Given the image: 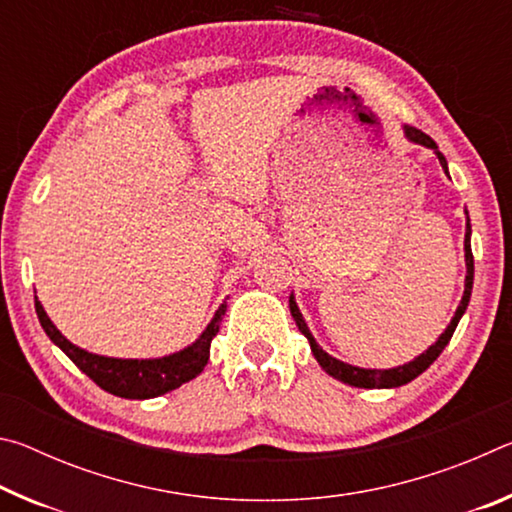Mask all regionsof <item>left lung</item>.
Instances as JSON below:
<instances>
[{
	"label": "left lung",
	"instance_id": "left-lung-1",
	"mask_svg": "<svg viewBox=\"0 0 512 512\" xmlns=\"http://www.w3.org/2000/svg\"><path fill=\"white\" fill-rule=\"evenodd\" d=\"M406 137H409L411 142H418V144H424L429 146V149L436 151L440 164H443V169L447 173V160L445 155L438 151V144L431 140V137L427 133H422L420 128H413V126H406ZM465 264H467V275H465V293H463V300L461 305H458L456 314L452 318V323H449V327L445 329L443 334H440V339L431 345V348L420 354L418 359L415 361H409L404 363V366L400 368H393V370H363V368H354V366H348V363H343L339 359L329 357L327 352H323V348L314 341V336L309 334V329L305 325V320H302L300 311L296 307V302H293V298L289 300V307H291V316L296 318V325L302 334L307 336V341L311 345V352H314V357L318 359L320 366L325 368V372H329L334 379L343 381V384H350V386H357V388H395V386H402V384H409L411 379H415L420 375V372L427 370L433 361H436L440 357V352L445 350V345L449 343V339H452L454 329L458 325V320H461V316L465 314L467 309V302H470V296H472V280H474V257H472V248H470V221H467V232H465Z\"/></svg>",
	"mask_w": 512,
	"mask_h": 512
}]
</instances>
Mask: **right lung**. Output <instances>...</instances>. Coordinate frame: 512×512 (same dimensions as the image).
<instances>
[{
	"instance_id": "1",
	"label": "right lung",
	"mask_w": 512,
	"mask_h": 512,
	"mask_svg": "<svg viewBox=\"0 0 512 512\" xmlns=\"http://www.w3.org/2000/svg\"><path fill=\"white\" fill-rule=\"evenodd\" d=\"M36 314L49 339L54 341L58 348L76 363V368L83 370L99 388L117 397H126V400H149V397H158L173 391V388L183 386L185 381L194 379L198 372L205 368L207 359H210V343L216 336V332H219V323L225 314V305H221V309L216 311L214 320L207 325L203 336L194 345H189V348H185L183 352L171 354V357L146 359V361L108 359V357H99V354L85 352L69 343L65 336L58 332L38 300H36Z\"/></svg>"
}]
</instances>
